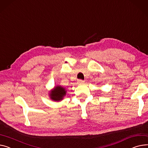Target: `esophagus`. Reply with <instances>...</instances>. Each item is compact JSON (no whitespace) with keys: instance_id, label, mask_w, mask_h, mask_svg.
<instances>
[{"instance_id":"34e87169","label":"esophagus","mask_w":148,"mask_h":148,"mask_svg":"<svg viewBox=\"0 0 148 148\" xmlns=\"http://www.w3.org/2000/svg\"><path fill=\"white\" fill-rule=\"evenodd\" d=\"M77 82H78V83L82 84V83H84V80H83L79 79V80H77Z\"/></svg>"}]
</instances>
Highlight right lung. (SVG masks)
<instances>
[{"mask_svg": "<svg viewBox=\"0 0 148 148\" xmlns=\"http://www.w3.org/2000/svg\"><path fill=\"white\" fill-rule=\"evenodd\" d=\"M65 95L66 91L65 88L61 86H58L55 88V89L53 91H52L51 93V97L52 99L54 101H59L62 100L63 97Z\"/></svg>", "mask_w": 148, "mask_h": 148, "instance_id": "obj_1", "label": "right lung"}]
</instances>
